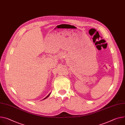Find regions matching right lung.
Returning <instances> with one entry per match:
<instances>
[{
  "label": "right lung",
  "instance_id": "add662e5",
  "mask_svg": "<svg viewBox=\"0 0 125 125\" xmlns=\"http://www.w3.org/2000/svg\"><path fill=\"white\" fill-rule=\"evenodd\" d=\"M50 94H51V93H50V94H49V95H48V96H46V97H45V98H44V99H43V100H44V99H46V98H48V97H49V96H50Z\"/></svg>",
  "mask_w": 125,
  "mask_h": 125
}]
</instances>
